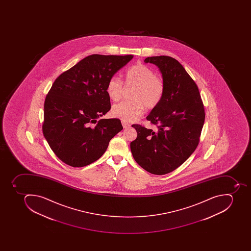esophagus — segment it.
Instances as JSON below:
<instances>
[{"label": "esophagus", "instance_id": "1", "mask_svg": "<svg viewBox=\"0 0 251 251\" xmlns=\"http://www.w3.org/2000/svg\"><path fill=\"white\" fill-rule=\"evenodd\" d=\"M122 124H123V128H128V127L131 126L130 124H128V123L125 122V121H123V122H122Z\"/></svg>", "mask_w": 251, "mask_h": 251}]
</instances>
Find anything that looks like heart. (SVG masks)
<instances>
[{
	"mask_svg": "<svg viewBox=\"0 0 251 251\" xmlns=\"http://www.w3.org/2000/svg\"><path fill=\"white\" fill-rule=\"evenodd\" d=\"M126 85L134 86L131 100L114 105L111 113L114 116L124 121H136L145 111L158 107L163 99L166 85L163 79L156 76L151 68L142 63H136L127 70L125 75ZM124 90L123 82L119 77L109 79L106 92L109 99L117 102L122 98Z\"/></svg>",
	"mask_w": 251,
	"mask_h": 251,
	"instance_id": "heart-1",
	"label": "heart"
}]
</instances>
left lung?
Here are the masks:
<instances>
[{"mask_svg": "<svg viewBox=\"0 0 251 251\" xmlns=\"http://www.w3.org/2000/svg\"><path fill=\"white\" fill-rule=\"evenodd\" d=\"M145 63L158 66L166 92L147 120L156 128L133 124L137 137L130 144L138 165L151 174L164 175L176 170L195 151L205 121L199 88L184 67L167 55L151 56Z\"/></svg>", "mask_w": 251, "mask_h": 251, "instance_id": "obj_1", "label": "left lung"}]
</instances>
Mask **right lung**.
Segmentation results:
<instances>
[{
	"instance_id": "right-lung-1",
	"label": "right lung",
	"mask_w": 251,
	"mask_h": 251,
	"mask_svg": "<svg viewBox=\"0 0 251 251\" xmlns=\"http://www.w3.org/2000/svg\"><path fill=\"white\" fill-rule=\"evenodd\" d=\"M132 59L93 54L55 79L45 100L42 132L62 162L73 167L96 162L123 129L119 119H97L111 109L109 79Z\"/></svg>"
}]
</instances>
